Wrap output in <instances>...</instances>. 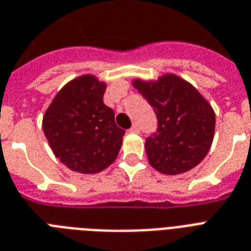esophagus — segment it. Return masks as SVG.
<instances>
[{
    "mask_svg": "<svg viewBox=\"0 0 251 251\" xmlns=\"http://www.w3.org/2000/svg\"><path fill=\"white\" fill-rule=\"evenodd\" d=\"M129 131H130V133H138V131H139V127H138V126L135 125V124H134V125L131 126V127H130Z\"/></svg>",
    "mask_w": 251,
    "mask_h": 251,
    "instance_id": "esophagus-1",
    "label": "esophagus"
}]
</instances>
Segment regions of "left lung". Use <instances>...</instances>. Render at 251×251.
I'll use <instances>...</instances> for the list:
<instances>
[{"label": "left lung", "mask_w": 251, "mask_h": 251, "mask_svg": "<svg viewBox=\"0 0 251 251\" xmlns=\"http://www.w3.org/2000/svg\"><path fill=\"white\" fill-rule=\"evenodd\" d=\"M133 86L157 117V131L146 139L150 164L168 176L197 167L214 141L215 112L210 102L176 74H164L156 80L138 78Z\"/></svg>", "instance_id": "obj_1"}]
</instances>
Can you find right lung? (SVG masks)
<instances>
[{"label": "right lung", "mask_w": 251, "mask_h": 251, "mask_svg": "<svg viewBox=\"0 0 251 251\" xmlns=\"http://www.w3.org/2000/svg\"><path fill=\"white\" fill-rule=\"evenodd\" d=\"M106 83L92 74L76 76L61 88L45 110L43 130L49 147L69 169L94 175L117 157L125 130L102 101Z\"/></svg>", "instance_id": "right-lung-1"}]
</instances>
